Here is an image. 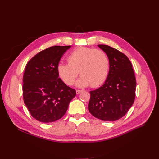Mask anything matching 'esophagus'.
Instances as JSON below:
<instances>
[{"label": "esophagus", "instance_id": "1", "mask_svg": "<svg viewBox=\"0 0 159 159\" xmlns=\"http://www.w3.org/2000/svg\"><path fill=\"white\" fill-rule=\"evenodd\" d=\"M81 92H82V90H78H78H76V94H80Z\"/></svg>", "mask_w": 159, "mask_h": 159}]
</instances>
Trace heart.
I'll use <instances>...</instances> for the list:
<instances>
[{
    "mask_svg": "<svg viewBox=\"0 0 159 159\" xmlns=\"http://www.w3.org/2000/svg\"><path fill=\"white\" fill-rule=\"evenodd\" d=\"M67 63H60L57 70L59 78L67 85H72L80 75L79 87H93L101 85L106 80L109 69V60L106 53L100 49L79 47L71 52Z\"/></svg>",
    "mask_w": 159,
    "mask_h": 159,
    "instance_id": "heart-1",
    "label": "heart"
}]
</instances>
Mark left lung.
<instances>
[{"label": "left lung", "instance_id": "left-lung-1", "mask_svg": "<svg viewBox=\"0 0 159 159\" xmlns=\"http://www.w3.org/2000/svg\"><path fill=\"white\" fill-rule=\"evenodd\" d=\"M98 47L108 56L109 72L104 84L90 91L88 109L94 117L112 122L123 117L132 106L137 83L129 58L108 45Z\"/></svg>", "mask_w": 159, "mask_h": 159}]
</instances>
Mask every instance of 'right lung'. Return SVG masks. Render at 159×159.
I'll use <instances>...</instances> for the list:
<instances>
[{
  "instance_id": "add662e5",
  "label": "right lung",
  "mask_w": 159,
  "mask_h": 159,
  "mask_svg": "<svg viewBox=\"0 0 159 159\" xmlns=\"http://www.w3.org/2000/svg\"><path fill=\"white\" fill-rule=\"evenodd\" d=\"M70 46H53L34 56L26 64L22 95L30 115L41 122L56 121L65 114L76 94L59 78L57 66Z\"/></svg>"
}]
</instances>
